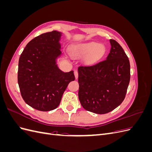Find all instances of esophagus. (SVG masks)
<instances>
[{
	"label": "esophagus",
	"instance_id": "esophagus-1",
	"mask_svg": "<svg viewBox=\"0 0 152 152\" xmlns=\"http://www.w3.org/2000/svg\"><path fill=\"white\" fill-rule=\"evenodd\" d=\"M74 75H75V79H77L78 77H79V73H78V71H77V70L74 71Z\"/></svg>",
	"mask_w": 152,
	"mask_h": 152
}]
</instances>
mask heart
Returning <instances> with one entry per match:
<instances>
[{
	"label": "heart",
	"instance_id": "b5f03b06",
	"mask_svg": "<svg viewBox=\"0 0 152 152\" xmlns=\"http://www.w3.org/2000/svg\"><path fill=\"white\" fill-rule=\"evenodd\" d=\"M107 51L104 45L91 42L76 45L72 49V54L76 58H86V63H94L102 58Z\"/></svg>",
	"mask_w": 152,
	"mask_h": 152
}]
</instances>
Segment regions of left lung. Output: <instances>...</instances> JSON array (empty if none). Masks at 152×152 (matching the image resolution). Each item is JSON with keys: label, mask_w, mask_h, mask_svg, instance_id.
Segmentation results:
<instances>
[{"label": "left lung", "mask_w": 152, "mask_h": 152, "mask_svg": "<svg viewBox=\"0 0 152 152\" xmlns=\"http://www.w3.org/2000/svg\"><path fill=\"white\" fill-rule=\"evenodd\" d=\"M111 44L107 59L91 66H80L79 99L85 110L98 114L112 111L126 97L130 81V63L117 41Z\"/></svg>", "instance_id": "obj_1"}]
</instances>
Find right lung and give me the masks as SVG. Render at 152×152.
<instances>
[{
	"mask_svg": "<svg viewBox=\"0 0 152 152\" xmlns=\"http://www.w3.org/2000/svg\"><path fill=\"white\" fill-rule=\"evenodd\" d=\"M61 32L42 34L26 44L18 63V82L25 102L46 112L56 108L64 91L75 80L73 71L63 72L56 65L60 56Z\"/></svg>",
	"mask_w": 152,
	"mask_h": 152,
	"instance_id": "obj_1",
	"label": "right lung"
}]
</instances>
